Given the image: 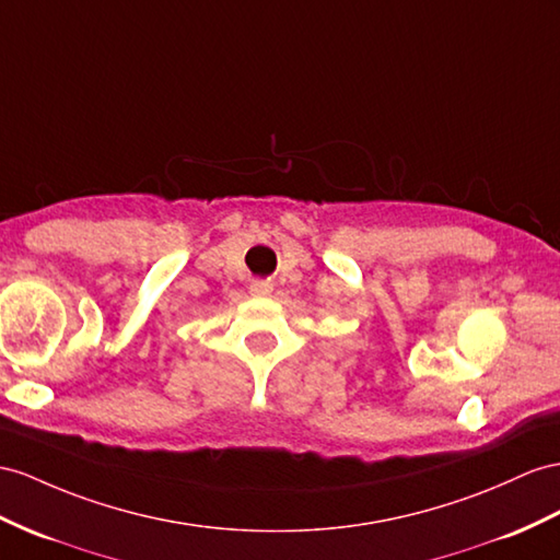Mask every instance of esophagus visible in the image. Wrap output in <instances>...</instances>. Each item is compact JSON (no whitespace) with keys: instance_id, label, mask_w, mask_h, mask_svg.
<instances>
[{"instance_id":"34e87169","label":"esophagus","mask_w":560,"mask_h":560,"mask_svg":"<svg viewBox=\"0 0 560 560\" xmlns=\"http://www.w3.org/2000/svg\"><path fill=\"white\" fill-rule=\"evenodd\" d=\"M271 291H275V285H271L269 281H255V283L250 285V293H253V295H269Z\"/></svg>"}]
</instances>
